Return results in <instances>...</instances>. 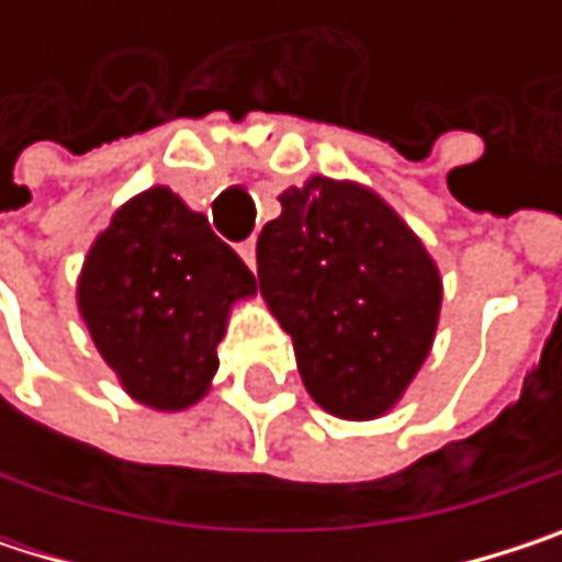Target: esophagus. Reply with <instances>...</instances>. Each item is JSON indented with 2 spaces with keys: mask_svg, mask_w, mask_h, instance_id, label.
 I'll list each match as a JSON object with an SVG mask.
<instances>
[{
  "mask_svg": "<svg viewBox=\"0 0 562 562\" xmlns=\"http://www.w3.org/2000/svg\"><path fill=\"white\" fill-rule=\"evenodd\" d=\"M240 257H244V263H247L250 270H257V240L240 244Z\"/></svg>",
  "mask_w": 562,
  "mask_h": 562,
  "instance_id": "esophagus-1",
  "label": "esophagus"
}]
</instances>
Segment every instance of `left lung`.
<instances>
[{
  "mask_svg": "<svg viewBox=\"0 0 562 562\" xmlns=\"http://www.w3.org/2000/svg\"><path fill=\"white\" fill-rule=\"evenodd\" d=\"M260 231V292L292 338L308 396L341 419L391 413L429 358L442 277L391 204L312 175Z\"/></svg>",
  "mask_w": 562,
  "mask_h": 562,
  "instance_id": "1",
  "label": "left lung"
}]
</instances>
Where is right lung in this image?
<instances>
[{"label":"right lung","instance_id":"right-lung-1","mask_svg":"<svg viewBox=\"0 0 562 562\" xmlns=\"http://www.w3.org/2000/svg\"><path fill=\"white\" fill-rule=\"evenodd\" d=\"M257 295L247 263L171 188L120 204L77 280V308L120 387L143 406H194L217 374L234 302Z\"/></svg>","mask_w":562,"mask_h":562}]
</instances>
